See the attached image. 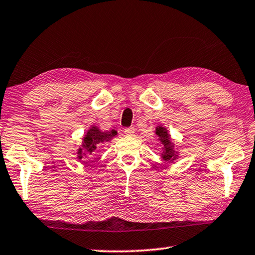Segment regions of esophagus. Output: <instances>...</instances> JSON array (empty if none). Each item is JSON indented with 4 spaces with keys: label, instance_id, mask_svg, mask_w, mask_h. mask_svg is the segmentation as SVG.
<instances>
[{
    "label": "esophagus",
    "instance_id": "34e87169",
    "mask_svg": "<svg viewBox=\"0 0 255 255\" xmlns=\"http://www.w3.org/2000/svg\"><path fill=\"white\" fill-rule=\"evenodd\" d=\"M124 133H125V134H127V135H128V136L132 135L133 133H134V128H132V127H130V128H124Z\"/></svg>",
    "mask_w": 255,
    "mask_h": 255
}]
</instances>
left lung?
Segmentation results:
<instances>
[{"label":"left lung","instance_id":"8db88e82","mask_svg":"<svg viewBox=\"0 0 255 255\" xmlns=\"http://www.w3.org/2000/svg\"><path fill=\"white\" fill-rule=\"evenodd\" d=\"M155 134L159 136V140L163 144V160L164 161H172L176 157V152L173 150V143L171 142L170 135L168 134L167 130L163 127H158L155 128Z\"/></svg>","mask_w":255,"mask_h":255}]
</instances>
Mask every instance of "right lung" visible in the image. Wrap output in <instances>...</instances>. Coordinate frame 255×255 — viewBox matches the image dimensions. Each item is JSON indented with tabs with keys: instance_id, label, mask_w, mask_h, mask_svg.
Masks as SVG:
<instances>
[{
	"instance_id": "obj_1",
	"label": "right lung",
	"mask_w": 255,
	"mask_h": 255,
	"mask_svg": "<svg viewBox=\"0 0 255 255\" xmlns=\"http://www.w3.org/2000/svg\"><path fill=\"white\" fill-rule=\"evenodd\" d=\"M114 135H116V131L114 130L111 132H102L96 127H92L88 130L87 134L84 136L82 148L78 149L77 158L83 159L86 155L92 154L94 151L100 148L102 143L110 141Z\"/></svg>"
}]
</instances>
